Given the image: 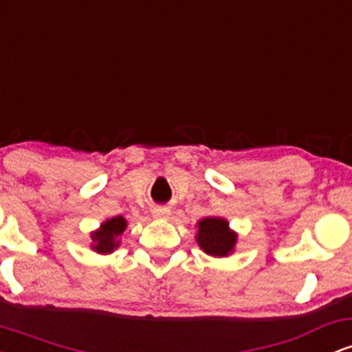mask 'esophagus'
I'll return each mask as SVG.
<instances>
[{
  "label": "esophagus",
  "instance_id": "esophagus-1",
  "mask_svg": "<svg viewBox=\"0 0 352 352\" xmlns=\"http://www.w3.org/2000/svg\"><path fill=\"white\" fill-rule=\"evenodd\" d=\"M152 213L155 218H167L168 215H170V210L165 208V207H157V208H153Z\"/></svg>",
  "mask_w": 352,
  "mask_h": 352
}]
</instances>
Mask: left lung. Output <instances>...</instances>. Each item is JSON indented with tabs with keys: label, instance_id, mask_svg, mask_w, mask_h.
Segmentation results:
<instances>
[{
	"label": "left lung",
	"instance_id": "left-lung-1",
	"mask_svg": "<svg viewBox=\"0 0 352 352\" xmlns=\"http://www.w3.org/2000/svg\"><path fill=\"white\" fill-rule=\"evenodd\" d=\"M200 248L212 256H227L235 246L236 235L228 230L227 220L217 217H208L199 221V235H197Z\"/></svg>",
	"mask_w": 352,
	"mask_h": 352
}]
</instances>
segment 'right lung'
<instances>
[{
  "label": "right lung",
  "instance_id": "1",
  "mask_svg": "<svg viewBox=\"0 0 352 352\" xmlns=\"http://www.w3.org/2000/svg\"><path fill=\"white\" fill-rule=\"evenodd\" d=\"M127 227V221L124 220V217H114L111 220L104 221L100 225V230L92 235V240H94V245L92 248L98 253H112L114 248L119 246V241H117V236L122 235V232Z\"/></svg>",
  "mask_w": 352,
  "mask_h": 352
}]
</instances>
